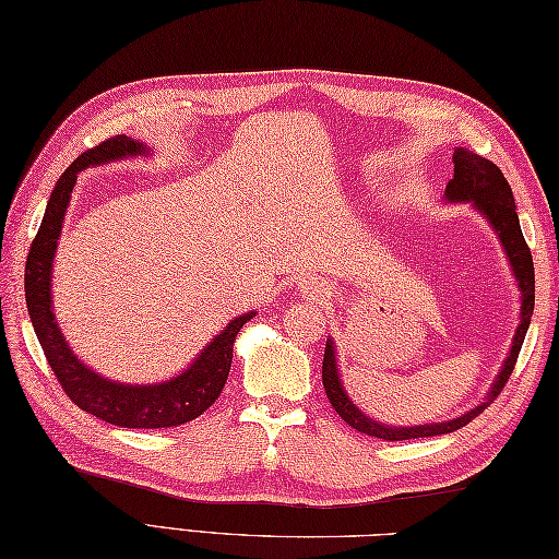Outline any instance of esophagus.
<instances>
[{"label": "esophagus", "instance_id": "obj_1", "mask_svg": "<svg viewBox=\"0 0 559 559\" xmlns=\"http://www.w3.org/2000/svg\"><path fill=\"white\" fill-rule=\"evenodd\" d=\"M298 290H300L302 295H307V298H312V300H326L329 295H331L329 288L324 286V283L312 281V278L300 281V283H298Z\"/></svg>", "mask_w": 559, "mask_h": 559}]
</instances>
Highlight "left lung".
<instances>
[{"label": "left lung", "mask_w": 559, "mask_h": 559, "mask_svg": "<svg viewBox=\"0 0 559 559\" xmlns=\"http://www.w3.org/2000/svg\"><path fill=\"white\" fill-rule=\"evenodd\" d=\"M454 177H451L444 197L447 201H471L485 218L490 221L495 228L497 237L507 252L509 264H512V271L519 283L521 290V324L514 334L512 350H509L507 360L502 365L500 374H497L495 384L490 386L488 396L480 403V406L471 408L468 413H463L461 418L447 420V423H432V425H415V427H389L372 420L370 415H365L355 403L348 399L346 389L341 384L338 377V367H336V350H334V341H326V350H324V362H322V379H324V391L329 396V403L334 406V411L341 415L355 430L362 435H370L377 439H386V442H401V439H418V437H437V435H447L461 430L463 425H468L473 418L490 406V403L500 396V391L509 382V377L514 372V365L519 358V350L524 346L526 331L531 324V314H533V302H536V276H533V257L531 249L524 240V233H521L519 216H516V204H514V194L512 187L504 180L502 170L488 158L478 156V153L466 151V148H456L454 151Z\"/></svg>", "instance_id": "obj_1"}]
</instances>
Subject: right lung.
Wrapping results in <instances>:
<instances>
[{
	"mask_svg": "<svg viewBox=\"0 0 559 559\" xmlns=\"http://www.w3.org/2000/svg\"><path fill=\"white\" fill-rule=\"evenodd\" d=\"M141 141L129 136H112L96 148L83 151L59 177L50 201H47L45 216L38 235L31 245L26 261V305L28 314L38 336L47 365L52 367L57 382L62 384L64 394L96 418L120 425L141 427V430H158V427H177L199 418L201 413L213 406L221 396L225 379L230 372L235 336L257 312L235 317L209 346L199 353V358L177 374L160 384H120L88 370L74 350L69 348L67 338L59 331L52 314V259L57 252V240L62 235L64 211L69 206L71 189L76 185V175L91 165H105L110 160H122L132 156H148Z\"/></svg>",
	"mask_w": 559,
	"mask_h": 559,
	"instance_id": "1",
	"label": "right lung"
}]
</instances>
